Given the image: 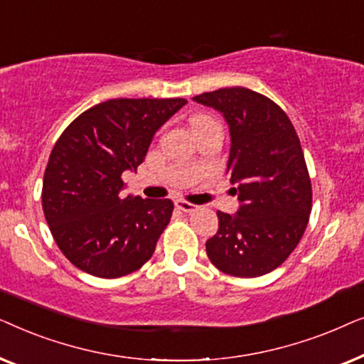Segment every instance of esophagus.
<instances>
[{
  "label": "esophagus",
  "mask_w": 364,
  "mask_h": 364,
  "mask_svg": "<svg viewBox=\"0 0 364 364\" xmlns=\"http://www.w3.org/2000/svg\"><path fill=\"white\" fill-rule=\"evenodd\" d=\"M176 207L178 208V210L187 212V213L196 212L197 208H198V205H193V203H191V202H186V200H176Z\"/></svg>",
  "instance_id": "obj_1"
}]
</instances>
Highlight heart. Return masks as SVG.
Segmentation results:
<instances>
[{"label":"heart","instance_id":"1","mask_svg":"<svg viewBox=\"0 0 364 364\" xmlns=\"http://www.w3.org/2000/svg\"><path fill=\"white\" fill-rule=\"evenodd\" d=\"M213 121L210 117H205V116H198V117H193L192 121H191V127H192V131H193V134L196 132H198L200 131L202 127H205L207 124H212Z\"/></svg>","mask_w":364,"mask_h":364}]
</instances>
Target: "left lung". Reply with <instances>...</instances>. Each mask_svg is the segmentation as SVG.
Returning <instances> with one entry per match:
<instances>
[{"label":"left lung","instance_id":"obj_1","mask_svg":"<svg viewBox=\"0 0 364 364\" xmlns=\"http://www.w3.org/2000/svg\"><path fill=\"white\" fill-rule=\"evenodd\" d=\"M193 101L218 111L228 124L227 171L238 210L217 212L218 232L205 243L218 270L253 278L287 260L305 232L311 183L295 127L270 99L245 87L203 92Z\"/></svg>","mask_w":364,"mask_h":364}]
</instances>
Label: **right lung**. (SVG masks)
<instances>
[{
	"instance_id": "1",
	"label": "right lung",
	"mask_w": 364,
	"mask_h": 364,
	"mask_svg": "<svg viewBox=\"0 0 364 364\" xmlns=\"http://www.w3.org/2000/svg\"><path fill=\"white\" fill-rule=\"evenodd\" d=\"M176 99H111L87 109L58 139L43 181V210L79 270L119 278L141 268L172 217L168 198L124 197L154 136L186 106Z\"/></svg>"
}]
</instances>
